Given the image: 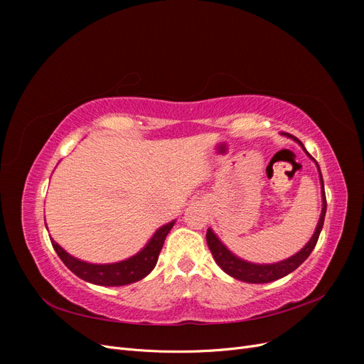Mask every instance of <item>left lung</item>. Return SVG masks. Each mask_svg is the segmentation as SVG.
I'll return each mask as SVG.
<instances>
[{"instance_id": "8db88e82", "label": "left lung", "mask_w": 364, "mask_h": 364, "mask_svg": "<svg viewBox=\"0 0 364 364\" xmlns=\"http://www.w3.org/2000/svg\"><path fill=\"white\" fill-rule=\"evenodd\" d=\"M282 135L293 138L294 141L299 142V144L304 149L302 142L297 138H294L293 135H290V134H282ZM308 156H310V155H308ZM317 168H318V165H317ZM318 173H321V168H318ZM321 183H322V200H323L322 214H321V218H318V223H317L314 235L311 237L310 241H308L306 246L301 252H297L296 255H293L291 258L284 259V261L277 262V264H266V266H264V264H252V262L240 259L234 255V253H230L223 246L222 241H220L215 237L213 230L208 229L206 243H208L209 250H211V253H213L215 262L218 264L220 267H222L223 272L230 274V277H234L235 279H240V281L250 282V284H264V282L277 281L279 278H284L285 274H289L293 270H296L308 257H310V253L316 247L318 235H321V230L323 228V220H325V213H326V196H325V190H323L322 174H321Z\"/></svg>"}]
</instances>
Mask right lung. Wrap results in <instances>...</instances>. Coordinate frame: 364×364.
Here are the masks:
<instances>
[{
	"label": "right lung",
	"instance_id": "1",
	"mask_svg": "<svg viewBox=\"0 0 364 364\" xmlns=\"http://www.w3.org/2000/svg\"><path fill=\"white\" fill-rule=\"evenodd\" d=\"M173 225L174 222L159 228L158 232L149 241V245L139 253H136L135 257H132L126 261L115 262V264H90V262L80 261L65 252L53 238L50 240L54 250H56V253L63 261L65 266H67L74 274H77V277L97 285L115 287V285L132 284L147 277V274L153 270V267L156 266L165 237L168 235Z\"/></svg>",
	"mask_w": 364,
	"mask_h": 364
}]
</instances>
